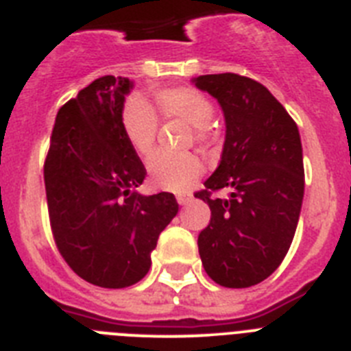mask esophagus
Segmentation results:
<instances>
[{
    "mask_svg": "<svg viewBox=\"0 0 351 351\" xmlns=\"http://www.w3.org/2000/svg\"><path fill=\"white\" fill-rule=\"evenodd\" d=\"M191 195L190 193H184V195H179L178 197V202H179V206H186V204H190L191 202Z\"/></svg>",
    "mask_w": 351,
    "mask_h": 351,
    "instance_id": "34e87169",
    "label": "esophagus"
}]
</instances>
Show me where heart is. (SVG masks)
<instances>
[{"label": "heart", "mask_w": 351, "mask_h": 351, "mask_svg": "<svg viewBox=\"0 0 351 351\" xmlns=\"http://www.w3.org/2000/svg\"><path fill=\"white\" fill-rule=\"evenodd\" d=\"M154 108L163 119H179L191 126V142L209 147L214 141L213 101L195 88L158 89L153 95ZM151 105L141 96H130L121 112V126L126 141L141 156L154 151L160 121ZM149 178L154 186L169 191H186L195 184L204 165L193 153H158L147 163Z\"/></svg>", "instance_id": "obj_1"}]
</instances>
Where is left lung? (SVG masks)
<instances>
[{
    "label": "left lung",
    "mask_w": 351,
    "mask_h": 351,
    "mask_svg": "<svg viewBox=\"0 0 351 351\" xmlns=\"http://www.w3.org/2000/svg\"><path fill=\"white\" fill-rule=\"evenodd\" d=\"M193 82L218 100L226 125L218 169L195 193L210 207L198 253L218 285L253 287L280 267L295 235L304 197L299 128L256 80L216 73ZM219 189L229 197H210Z\"/></svg>",
    "instance_id": "left-lung-1"
}]
</instances>
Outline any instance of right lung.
<instances>
[{
	"instance_id": "obj_1",
	"label": "right lung",
	"mask_w": 351,
	"mask_h": 351,
	"mask_svg": "<svg viewBox=\"0 0 351 351\" xmlns=\"http://www.w3.org/2000/svg\"><path fill=\"white\" fill-rule=\"evenodd\" d=\"M133 82L105 75L56 116L43 179L56 246L71 271L101 288L147 274L158 237L178 214L172 193H138L145 169L126 141L121 112Z\"/></svg>"
}]
</instances>
